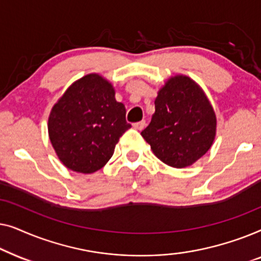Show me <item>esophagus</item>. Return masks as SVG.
Returning <instances> with one entry per match:
<instances>
[{
    "label": "esophagus",
    "instance_id": "1",
    "mask_svg": "<svg viewBox=\"0 0 261 261\" xmlns=\"http://www.w3.org/2000/svg\"><path fill=\"white\" fill-rule=\"evenodd\" d=\"M145 126H146V121L145 120L139 121V122L133 123V127L135 128V129H138V130H142L145 128Z\"/></svg>",
    "mask_w": 261,
    "mask_h": 261
}]
</instances>
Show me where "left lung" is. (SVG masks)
<instances>
[{
    "label": "left lung",
    "mask_w": 261,
    "mask_h": 261,
    "mask_svg": "<svg viewBox=\"0 0 261 261\" xmlns=\"http://www.w3.org/2000/svg\"><path fill=\"white\" fill-rule=\"evenodd\" d=\"M151 123L141 132L154 154L181 169L208 152L216 133V117L204 92L194 81L177 76L158 92Z\"/></svg>",
    "instance_id": "8db88e82"
}]
</instances>
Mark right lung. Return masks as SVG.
<instances>
[{"mask_svg":"<svg viewBox=\"0 0 261 261\" xmlns=\"http://www.w3.org/2000/svg\"><path fill=\"white\" fill-rule=\"evenodd\" d=\"M130 127L112 84L98 74L74 82L48 119L49 140L57 155L67 169L81 173L102 169Z\"/></svg>","mask_w":261,"mask_h":261,"instance_id":"1","label":"right lung"}]
</instances>
